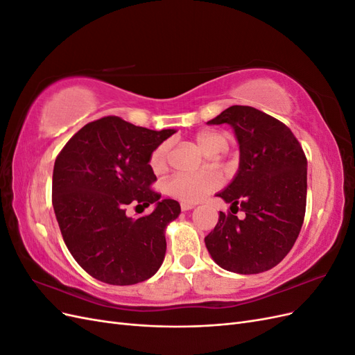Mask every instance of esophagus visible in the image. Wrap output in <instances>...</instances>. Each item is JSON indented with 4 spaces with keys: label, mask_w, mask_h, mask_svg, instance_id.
I'll return each instance as SVG.
<instances>
[{
    "label": "esophagus",
    "mask_w": 355,
    "mask_h": 355,
    "mask_svg": "<svg viewBox=\"0 0 355 355\" xmlns=\"http://www.w3.org/2000/svg\"><path fill=\"white\" fill-rule=\"evenodd\" d=\"M194 207H196V204H189V202H182V204H180V209L184 210V211L191 210V209H194Z\"/></svg>",
    "instance_id": "1"
}]
</instances>
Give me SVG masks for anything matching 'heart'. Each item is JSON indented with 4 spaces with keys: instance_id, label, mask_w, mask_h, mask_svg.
I'll return each mask as SVG.
<instances>
[{
    "instance_id": "heart-1",
    "label": "heart",
    "mask_w": 355,
    "mask_h": 355,
    "mask_svg": "<svg viewBox=\"0 0 355 355\" xmlns=\"http://www.w3.org/2000/svg\"><path fill=\"white\" fill-rule=\"evenodd\" d=\"M197 145L207 155H216L228 149V139L218 132H201L196 136ZM171 144L164 141L158 144L149 154V166L155 171L166 170L168 164ZM220 187L219 176L213 173H176L166 182L167 194L173 198L194 204L206 198Z\"/></svg>"
}]
</instances>
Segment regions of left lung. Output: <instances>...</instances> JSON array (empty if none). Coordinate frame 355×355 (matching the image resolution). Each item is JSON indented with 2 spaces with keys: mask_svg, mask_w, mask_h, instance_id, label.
<instances>
[{
  "mask_svg": "<svg viewBox=\"0 0 355 355\" xmlns=\"http://www.w3.org/2000/svg\"><path fill=\"white\" fill-rule=\"evenodd\" d=\"M209 124H230L240 144L237 176L218 197L231 211L204 241L213 261L237 274H259L280 263L302 228L306 157L290 128L253 106L234 105ZM239 209L246 216L239 220Z\"/></svg>",
  "mask_w": 355,
  "mask_h": 355,
  "instance_id": "left-lung-1",
  "label": "left lung"
}]
</instances>
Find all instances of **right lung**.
I'll return each mask as SVG.
<instances>
[{"instance_id": "right-lung-1", "label": "right lung", "mask_w": 355, "mask_h": 355, "mask_svg": "<svg viewBox=\"0 0 355 355\" xmlns=\"http://www.w3.org/2000/svg\"><path fill=\"white\" fill-rule=\"evenodd\" d=\"M175 130H149L110 115L85 124L56 157L51 201L68 250L96 280L130 286L153 277L164 261L167 223L180 213L159 200L149 154ZM153 214L133 220L130 203Z\"/></svg>"}]
</instances>
